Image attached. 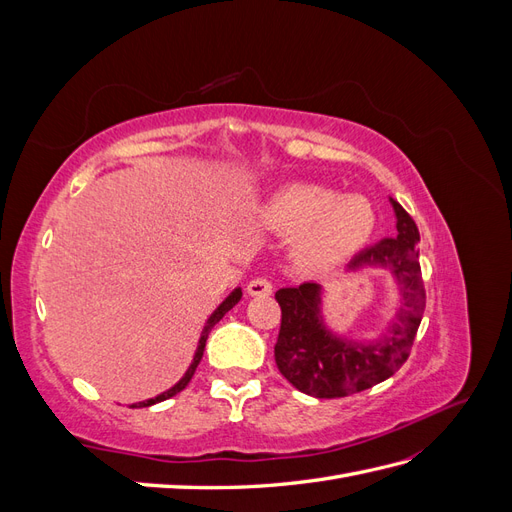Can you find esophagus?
<instances>
[{
  "label": "esophagus",
  "mask_w": 512,
  "mask_h": 512,
  "mask_svg": "<svg viewBox=\"0 0 512 512\" xmlns=\"http://www.w3.org/2000/svg\"><path fill=\"white\" fill-rule=\"evenodd\" d=\"M271 292H273V284L265 280V277H256V280L247 284V294H250V297H269Z\"/></svg>",
  "instance_id": "obj_1"
}]
</instances>
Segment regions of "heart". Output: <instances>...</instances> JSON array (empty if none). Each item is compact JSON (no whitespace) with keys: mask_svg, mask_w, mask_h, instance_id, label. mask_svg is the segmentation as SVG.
Returning a JSON list of instances; mask_svg holds the SVG:
<instances>
[{"mask_svg":"<svg viewBox=\"0 0 512 512\" xmlns=\"http://www.w3.org/2000/svg\"><path fill=\"white\" fill-rule=\"evenodd\" d=\"M262 215L277 232H297L292 250L309 269H331L363 252L378 222L367 196L337 194L307 181L286 183L275 190Z\"/></svg>","mask_w":512,"mask_h":512,"instance_id":"heart-1","label":"heart"}]
</instances>
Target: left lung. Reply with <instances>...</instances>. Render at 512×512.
<instances>
[{
    "mask_svg": "<svg viewBox=\"0 0 512 512\" xmlns=\"http://www.w3.org/2000/svg\"><path fill=\"white\" fill-rule=\"evenodd\" d=\"M395 237L367 247L354 256L348 271L384 269L393 275L399 307L389 329L376 339H352L335 333L322 316V284L280 288L275 299L282 307V327L275 344V363L282 376L305 395L318 399L346 397L371 389L406 363L425 312V286L418 265L421 241L414 220L397 200Z\"/></svg>",
    "mask_w": 512,
    "mask_h": 512,
    "instance_id": "8db88e82",
    "label": "left lung"
}]
</instances>
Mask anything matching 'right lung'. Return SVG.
<instances>
[{
  "label": "right lung",
  "instance_id": "add662e5",
  "mask_svg": "<svg viewBox=\"0 0 512 512\" xmlns=\"http://www.w3.org/2000/svg\"><path fill=\"white\" fill-rule=\"evenodd\" d=\"M241 297H243V292H241V288L237 286L235 290H232L228 297L215 307V312L207 318V324H205V329H203V333H200V339H198V346H196V352H194V359H192V363H190V367L185 369V374L181 376V380L177 382V384H173L170 386L168 391H164V393H160V395H156V397H151V399H145V401H138V404H132V408H147V406H153V404H160V401H164V399H170V397H175L177 393H181L185 386L190 384V380H192V376H194V371H196V367H198V363H200V359H203V352H205V344H207V337H209V333H211V329L215 327V324H218L224 316H226V312H230L232 307H235L239 301H241Z\"/></svg>",
  "mask_w": 512,
  "mask_h": 512
}]
</instances>
